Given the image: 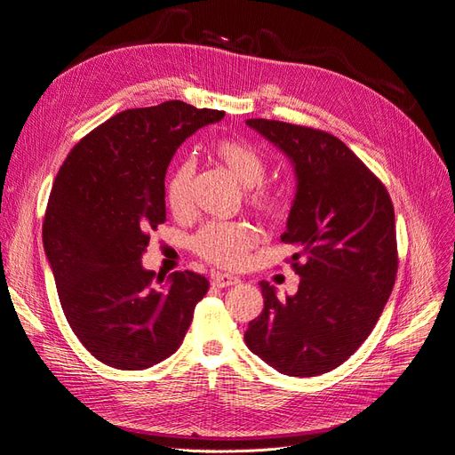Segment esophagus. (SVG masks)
<instances>
[{
  "label": "esophagus",
  "instance_id": "esophagus-1",
  "mask_svg": "<svg viewBox=\"0 0 455 455\" xmlns=\"http://www.w3.org/2000/svg\"><path fill=\"white\" fill-rule=\"evenodd\" d=\"M212 283H213V287H232V285L240 283V277L217 272V274L212 275Z\"/></svg>",
  "mask_w": 455,
  "mask_h": 455
}]
</instances>
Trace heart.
Wrapping results in <instances>:
<instances>
[{
  "label": "heart",
  "instance_id": "heart-1",
  "mask_svg": "<svg viewBox=\"0 0 455 455\" xmlns=\"http://www.w3.org/2000/svg\"><path fill=\"white\" fill-rule=\"evenodd\" d=\"M215 155L227 166L242 187L249 188V204L265 215H275L280 198L272 190L260 187L267 178V158L253 145L225 140L215 145ZM195 178V160L187 158L173 172L168 183V204L173 212H183L190 200V185ZM257 243V234L242 223H210L195 238V249L200 257L219 267L236 268L243 265L249 251Z\"/></svg>",
  "mask_w": 455,
  "mask_h": 455
}]
</instances>
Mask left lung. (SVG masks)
<instances>
[{
    "instance_id": "8db88e82",
    "label": "left lung",
    "mask_w": 455,
    "mask_h": 455,
    "mask_svg": "<svg viewBox=\"0 0 455 455\" xmlns=\"http://www.w3.org/2000/svg\"><path fill=\"white\" fill-rule=\"evenodd\" d=\"M295 168L297 193L282 240L300 275L295 295L277 299L260 282L265 307L245 331L257 357L287 376H317L366 340L397 275L395 213L386 187L344 141L323 130L249 119Z\"/></svg>"
}]
</instances>
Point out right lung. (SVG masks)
Wrapping results in <instances>:
<instances>
[{"label":"right lung","instance_id":"1","mask_svg":"<svg viewBox=\"0 0 455 455\" xmlns=\"http://www.w3.org/2000/svg\"><path fill=\"white\" fill-rule=\"evenodd\" d=\"M225 113L172 100L126 109L84 136L58 172L43 247L71 331L113 369L141 371L181 346L208 280L145 270L166 221L164 178L180 145Z\"/></svg>","mask_w":455,"mask_h":455}]
</instances>
